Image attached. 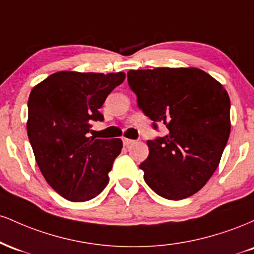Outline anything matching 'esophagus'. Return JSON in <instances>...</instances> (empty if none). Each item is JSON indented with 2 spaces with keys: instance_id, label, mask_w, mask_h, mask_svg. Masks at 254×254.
I'll use <instances>...</instances> for the list:
<instances>
[{
  "instance_id": "1",
  "label": "esophagus",
  "mask_w": 254,
  "mask_h": 254,
  "mask_svg": "<svg viewBox=\"0 0 254 254\" xmlns=\"http://www.w3.org/2000/svg\"><path fill=\"white\" fill-rule=\"evenodd\" d=\"M122 139H123V144L125 145V147H129L130 144H132L133 142H135V141H133V139L127 138V137H123V138H122Z\"/></svg>"
}]
</instances>
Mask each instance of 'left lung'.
I'll return each mask as SVG.
<instances>
[{"mask_svg":"<svg viewBox=\"0 0 254 254\" xmlns=\"http://www.w3.org/2000/svg\"><path fill=\"white\" fill-rule=\"evenodd\" d=\"M127 82L154 129L165 124L170 131L147 141L144 182L166 199L192 196L216 171L229 138L228 93L198 68L130 70Z\"/></svg>","mask_w":254,"mask_h":254,"instance_id":"8db88e82","label":"left lung"}]
</instances>
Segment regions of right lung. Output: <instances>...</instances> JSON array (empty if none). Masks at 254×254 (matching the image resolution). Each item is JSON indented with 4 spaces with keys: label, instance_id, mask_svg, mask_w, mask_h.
I'll return each mask as SVG.
<instances>
[{
    "label": "right lung",
    "instance_id": "1",
    "mask_svg": "<svg viewBox=\"0 0 254 254\" xmlns=\"http://www.w3.org/2000/svg\"><path fill=\"white\" fill-rule=\"evenodd\" d=\"M124 78L122 71H58L31 90L28 138L45 180L65 199L89 200L109 184L123 142L95 138L89 131L93 122L104 121L99 109Z\"/></svg>",
    "mask_w": 254,
    "mask_h": 254
}]
</instances>
